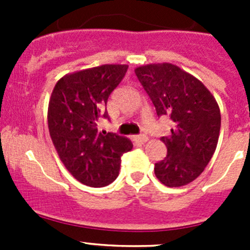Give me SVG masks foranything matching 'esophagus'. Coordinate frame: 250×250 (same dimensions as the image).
<instances>
[{
    "label": "esophagus",
    "mask_w": 250,
    "mask_h": 250,
    "mask_svg": "<svg viewBox=\"0 0 250 250\" xmlns=\"http://www.w3.org/2000/svg\"><path fill=\"white\" fill-rule=\"evenodd\" d=\"M133 140H134L135 143L144 144V143H146V141L148 140V138H147V135H145V134H143V135H134V137H133Z\"/></svg>",
    "instance_id": "1"
}]
</instances>
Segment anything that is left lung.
<instances>
[{"label":"left lung","instance_id":"8db88e82","mask_svg":"<svg viewBox=\"0 0 250 250\" xmlns=\"http://www.w3.org/2000/svg\"><path fill=\"white\" fill-rule=\"evenodd\" d=\"M135 75L157 115L174 122L170 135L161 138L167 156L155 165L156 176L168 188L192 183L218 145L221 115L215 98L197 77L170 62L143 65Z\"/></svg>","mask_w":250,"mask_h":250}]
</instances>
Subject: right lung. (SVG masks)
I'll list each match as a JSON object with an SVG mask.
<instances>
[{
  "label": "right lung",
  "instance_id": "obj_1",
  "mask_svg": "<svg viewBox=\"0 0 250 250\" xmlns=\"http://www.w3.org/2000/svg\"><path fill=\"white\" fill-rule=\"evenodd\" d=\"M128 65L105 64L62 76L48 104V129L58 156L80 183L103 188L120 172L121 157L132 150L128 138L98 132V118H107L109 95L120 84Z\"/></svg>",
  "mask_w": 250,
  "mask_h": 250
}]
</instances>
